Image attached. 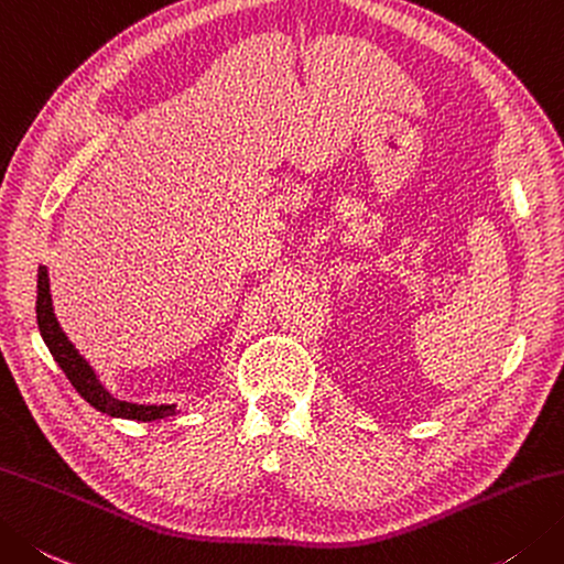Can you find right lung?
<instances>
[{"label":"right lung","instance_id":"right-lung-1","mask_svg":"<svg viewBox=\"0 0 564 564\" xmlns=\"http://www.w3.org/2000/svg\"><path fill=\"white\" fill-rule=\"evenodd\" d=\"M36 323L41 329V337L46 341L48 351L53 359L58 361V367L63 369L65 377L75 386V391L83 395V399L95 405L97 411H102L107 415L115 417H131V421H159V417H169L175 415V405H137V403H127L115 399L109 393L99 379L95 377V371L90 369L77 349L70 345L68 337L58 325V319L53 315V303H51V285H48V273L46 269H39V291H36Z\"/></svg>","mask_w":564,"mask_h":564}]
</instances>
